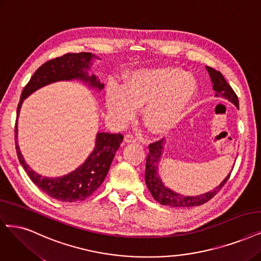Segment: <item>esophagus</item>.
<instances>
[{"instance_id":"1","label":"esophagus","mask_w":261,"mask_h":261,"mask_svg":"<svg viewBox=\"0 0 261 261\" xmlns=\"http://www.w3.org/2000/svg\"><path fill=\"white\" fill-rule=\"evenodd\" d=\"M136 140H137V139H136V137H135L133 134H126V135H125V137H124V141L126 142V143L135 142Z\"/></svg>"}]
</instances>
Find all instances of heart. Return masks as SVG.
Masks as SVG:
<instances>
[{
  "label": "heart",
  "mask_w": 261,
  "mask_h": 261,
  "mask_svg": "<svg viewBox=\"0 0 261 261\" xmlns=\"http://www.w3.org/2000/svg\"><path fill=\"white\" fill-rule=\"evenodd\" d=\"M196 89L194 76L179 68L140 69L125 76L121 88H108L106 105L119 122L127 121L135 108L143 106V123L151 132L163 134L181 120Z\"/></svg>",
  "instance_id": "b5f03b06"
}]
</instances>
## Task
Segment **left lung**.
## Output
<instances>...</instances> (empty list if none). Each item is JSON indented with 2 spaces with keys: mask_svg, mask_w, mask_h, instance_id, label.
<instances>
[{
  "mask_svg": "<svg viewBox=\"0 0 261 261\" xmlns=\"http://www.w3.org/2000/svg\"><path fill=\"white\" fill-rule=\"evenodd\" d=\"M207 70L213 82V88L214 91L216 92V95L215 96L226 98V99L230 100L232 103H234L239 108V98L236 92L233 91V88L226 81V79L223 77L221 72L211 67H207ZM148 147L149 153L147 155L146 161L145 180L150 193L153 196V199L162 205L172 206V207H192V206L202 205L206 202H208L212 197H214L220 191V189L228 181V179L232 173L231 170V173L224 178V180L216 189H214L213 191L197 196H184L169 190V189L166 188L163 185V182L161 181L160 177L158 176L156 170L159 165V160L162 154V150H163V138L155 142L150 143Z\"/></svg>",
  "mask_w": 261,
  "mask_h": 261,
  "instance_id": "obj_1",
  "label": "left lung"
}]
</instances>
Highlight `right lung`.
<instances>
[{
	"label": "right lung",
	"instance_id": "right-lung-1",
	"mask_svg": "<svg viewBox=\"0 0 261 261\" xmlns=\"http://www.w3.org/2000/svg\"><path fill=\"white\" fill-rule=\"evenodd\" d=\"M94 57L95 56L91 53H69L43 64L35 71L28 84L22 89L20 101L17 108V119L23 99L37 89L57 82V81L77 79L88 83L89 86L101 91L105 85L101 84L95 75L89 76L87 72V69L91 67ZM123 139L122 134L98 133L96 147L84 164L66 176L45 178L34 173L28 164H25L17 143V121L15 124L16 152L25 173L28 174L32 182L39 187L43 192L61 202L83 201L101 186L109 172L115 152L120 148Z\"/></svg>",
	"mask_w": 261,
	"mask_h": 261
}]
</instances>
